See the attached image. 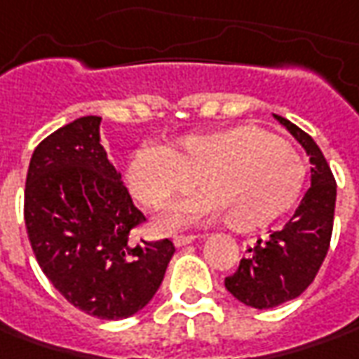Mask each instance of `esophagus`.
I'll list each match as a JSON object with an SVG mask.
<instances>
[{
    "label": "esophagus",
    "mask_w": 359,
    "mask_h": 359,
    "mask_svg": "<svg viewBox=\"0 0 359 359\" xmlns=\"http://www.w3.org/2000/svg\"><path fill=\"white\" fill-rule=\"evenodd\" d=\"M198 238V236H192V234H179V236H175L172 242H175V246H187V244H191Z\"/></svg>",
    "instance_id": "34e87169"
}]
</instances>
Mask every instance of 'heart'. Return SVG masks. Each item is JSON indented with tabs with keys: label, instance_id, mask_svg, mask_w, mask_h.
<instances>
[{
	"label": "heart",
	"instance_id": "b5f03b06",
	"mask_svg": "<svg viewBox=\"0 0 359 359\" xmlns=\"http://www.w3.org/2000/svg\"><path fill=\"white\" fill-rule=\"evenodd\" d=\"M304 180L300 153L254 125L189 135L168 147H141L127 165L130 194L153 210L192 184L201 189L168 210L161 220L165 229L220 217L232 230L262 229L290 210Z\"/></svg>",
	"mask_w": 359,
	"mask_h": 359
}]
</instances>
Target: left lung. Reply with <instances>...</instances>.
<instances>
[{
  "mask_svg": "<svg viewBox=\"0 0 359 359\" xmlns=\"http://www.w3.org/2000/svg\"><path fill=\"white\" fill-rule=\"evenodd\" d=\"M274 117L310 156L312 184L284 229L248 248L238 270L224 280L236 300L258 310L294 300L314 282L330 248L336 208V179L320 147L288 118Z\"/></svg>",
  "mask_w": 359,
  "mask_h": 359,
  "instance_id": "left-lung-1",
  "label": "left lung"
}]
</instances>
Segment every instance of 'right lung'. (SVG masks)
I'll use <instances>...</instances> for the list:
<instances>
[{
	"label": "right lung",
	"mask_w": 359,
	"mask_h": 359,
	"mask_svg": "<svg viewBox=\"0 0 359 359\" xmlns=\"http://www.w3.org/2000/svg\"><path fill=\"white\" fill-rule=\"evenodd\" d=\"M101 117H81L37 144L23 217L33 254L63 298L85 314L123 320L158 290L175 244L137 241L144 222L107 158Z\"/></svg>",
	"instance_id": "1"
}]
</instances>
